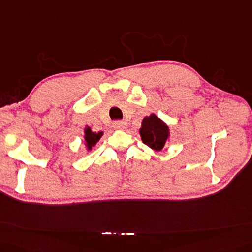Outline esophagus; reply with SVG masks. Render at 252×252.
Returning a JSON list of instances; mask_svg holds the SVG:
<instances>
[{
    "instance_id": "34e87169",
    "label": "esophagus",
    "mask_w": 252,
    "mask_h": 252,
    "mask_svg": "<svg viewBox=\"0 0 252 252\" xmlns=\"http://www.w3.org/2000/svg\"><path fill=\"white\" fill-rule=\"evenodd\" d=\"M113 127L115 129H119V130H124L125 128L127 127L126 122L124 121H115L113 122Z\"/></svg>"
}]
</instances>
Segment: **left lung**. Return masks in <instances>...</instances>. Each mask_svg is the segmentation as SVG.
<instances>
[{
	"label": "left lung",
	"instance_id": "left-lung-1",
	"mask_svg": "<svg viewBox=\"0 0 252 252\" xmlns=\"http://www.w3.org/2000/svg\"><path fill=\"white\" fill-rule=\"evenodd\" d=\"M139 134L142 142L156 152H160L165 143L170 141L169 125L155 113L145 116L142 120Z\"/></svg>",
	"mask_w": 252,
	"mask_h": 252
}]
</instances>
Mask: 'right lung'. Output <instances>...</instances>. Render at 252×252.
I'll use <instances>...</instances> for the list:
<instances>
[{
  "label": "right lung",
  "mask_w": 252,
  "mask_h": 252,
  "mask_svg": "<svg viewBox=\"0 0 252 252\" xmlns=\"http://www.w3.org/2000/svg\"><path fill=\"white\" fill-rule=\"evenodd\" d=\"M103 136V132L99 131V132H95L92 131L90 126H85L84 128V146L87 149V152L92 151V149L97 144L98 141L100 140V138Z\"/></svg>",
  "instance_id": "right-lung-1"
}]
</instances>
